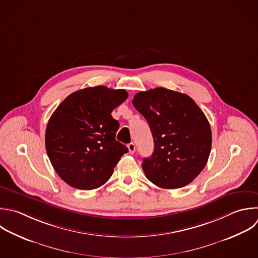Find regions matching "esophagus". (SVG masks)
<instances>
[{
  "label": "esophagus",
  "instance_id": "obj_1",
  "mask_svg": "<svg viewBox=\"0 0 258 258\" xmlns=\"http://www.w3.org/2000/svg\"><path fill=\"white\" fill-rule=\"evenodd\" d=\"M128 149H129V152H130V153H134V152H135V150H136L135 144H134L133 142L129 143V144H128Z\"/></svg>",
  "mask_w": 258,
  "mask_h": 258
}]
</instances>
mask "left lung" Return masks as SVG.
I'll use <instances>...</instances> for the list:
<instances>
[{
    "label": "left lung",
    "mask_w": 258,
    "mask_h": 258,
    "mask_svg": "<svg viewBox=\"0 0 258 258\" xmlns=\"http://www.w3.org/2000/svg\"><path fill=\"white\" fill-rule=\"evenodd\" d=\"M132 103L154 140L152 155L143 159L145 176L162 188L191 182L211 152L212 132L203 111L187 95L164 88L137 93Z\"/></svg>",
    "instance_id": "8db88e82"
}]
</instances>
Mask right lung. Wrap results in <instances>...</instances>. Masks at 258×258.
I'll return each instance as SVG.
<instances>
[{
  "label": "right lung",
  "mask_w": 258,
  "mask_h": 258,
  "mask_svg": "<svg viewBox=\"0 0 258 258\" xmlns=\"http://www.w3.org/2000/svg\"><path fill=\"white\" fill-rule=\"evenodd\" d=\"M128 98L125 90L87 88L67 97L51 115L45 147L57 174L71 186L103 185L128 148L116 140L119 122L111 113Z\"/></svg>",
  "instance_id": "obj_1"
}]
</instances>
